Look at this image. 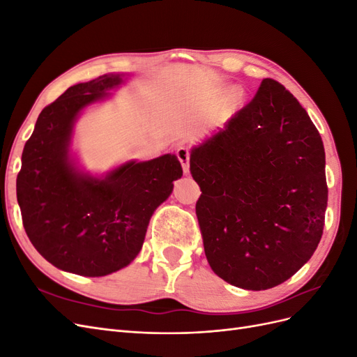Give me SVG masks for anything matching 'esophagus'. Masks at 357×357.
Segmentation results:
<instances>
[{
    "label": "esophagus",
    "mask_w": 357,
    "mask_h": 357,
    "mask_svg": "<svg viewBox=\"0 0 357 357\" xmlns=\"http://www.w3.org/2000/svg\"><path fill=\"white\" fill-rule=\"evenodd\" d=\"M177 158H178L180 164H181L183 172H185V174H189V167H190V164H189V159H190L189 150L186 147H178L177 149Z\"/></svg>",
    "instance_id": "34e87169"
}]
</instances>
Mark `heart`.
<instances>
[{"mask_svg":"<svg viewBox=\"0 0 357 357\" xmlns=\"http://www.w3.org/2000/svg\"><path fill=\"white\" fill-rule=\"evenodd\" d=\"M241 100H243V92H241L240 89H235V91L231 92V95H229V102H231L232 105L240 104Z\"/></svg>","mask_w":357,"mask_h":357,"instance_id":"1","label":"heart"}]
</instances>
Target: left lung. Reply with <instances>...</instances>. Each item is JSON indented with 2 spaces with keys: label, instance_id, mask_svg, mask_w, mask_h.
Segmentation results:
<instances>
[{
  "label": "left lung",
  "instance_id": "1",
  "mask_svg": "<svg viewBox=\"0 0 357 357\" xmlns=\"http://www.w3.org/2000/svg\"><path fill=\"white\" fill-rule=\"evenodd\" d=\"M197 218L213 271L247 290L284 283L317 248L325 149L305 109L264 79L255 98L190 152Z\"/></svg>",
  "mask_w": 357,
  "mask_h": 357
}]
</instances>
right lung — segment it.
I'll return each instance as SVG.
<instances>
[{"label": "right lung", "mask_w": 357, "mask_h": 357, "mask_svg": "<svg viewBox=\"0 0 357 357\" xmlns=\"http://www.w3.org/2000/svg\"><path fill=\"white\" fill-rule=\"evenodd\" d=\"M123 74L74 84L40 113L22 153L17 202L29 241L62 271L102 277L139 253L150 218L183 176L176 155L129 160L105 177L75 168L73 128L84 107L110 96Z\"/></svg>", "instance_id": "obj_1"}]
</instances>
